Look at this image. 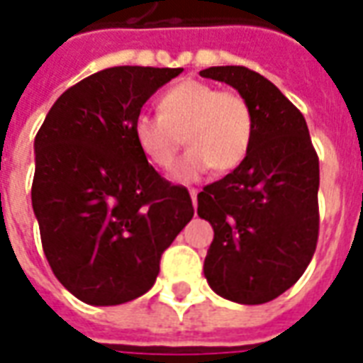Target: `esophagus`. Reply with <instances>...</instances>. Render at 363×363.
I'll list each match as a JSON object with an SVG mask.
<instances>
[{"label":"esophagus","mask_w":363,"mask_h":363,"mask_svg":"<svg viewBox=\"0 0 363 363\" xmlns=\"http://www.w3.org/2000/svg\"><path fill=\"white\" fill-rule=\"evenodd\" d=\"M196 196H198V190L190 189V198H192V204H194V206H196Z\"/></svg>","instance_id":"esophagus-1"}]
</instances>
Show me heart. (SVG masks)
Returning <instances> with one entry per match:
<instances>
[{"label": "heart", "mask_w": 363, "mask_h": 363, "mask_svg": "<svg viewBox=\"0 0 363 363\" xmlns=\"http://www.w3.org/2000/svg\"><path fill=\"white\" fill-rule=\"evenodd\" d=\"M132 132L143 157L159 169L173 165L182 135L190 150L174 167L173 179L190 182L212 167L228 173L241 165L251 150L255 118L239 93L186 79L163 93L159 114L140 112Z\"/></svg>", "instance_id": "obj_1"}]
</instances>
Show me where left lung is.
<instances>
[{"label":"left lung","mask_w":363,"mask_h":363,"mask_svg":"<svg viewBox=\"0 0 363 363\" xmlns=\"http://www.w3.org/2000/svg\"><path fill=\"white\" fill-rule=\"evenodd\" d=\"M200 75L231 85L255 118L243 163L198 194V216L213 228L204 276L223 299L267 303L291 288L313 259L319 157L303 114L267 77L243 66Z\"/></svg>","instance_id":"8db88e82"}]
</instances>
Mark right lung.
Segmentation results:
<instances>
[{
  "label": "right lung",
  "instance_id": "obj_1",
  "mask_svg": "<svg viewBox=\"0 0 363 363\" xmlns=\"http://www.w3.org/2000/svg\"><path fill=\"white\" fill-rule=\"evenodd\" d=\"M181 72H96L60 95L36 134L30 198L44 255L83 303L150 291L161 255L194 216L189 190L147 163L132 132L145 101Z\"/></svg>",
  "mask_w": 363,
  "mask_h": 363
}]
</instances>
